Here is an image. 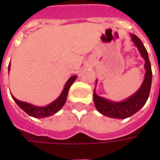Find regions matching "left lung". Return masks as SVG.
I'll list each match as a JSON object with an SVG mask.
<instances>
[{
    "instance_id": "left-lung-1",
    "label": "left lung",
    "mask_w": 160,
    "mask_h": 160,
    "mask_svg": "<svg viewBox=\"0 0 160 160\" xmlns=\"http://www.w3.org/2000/svg\"><path fill=\"white\" fill-rule=\"evenodd\" d=\"M134 44L137 46L142 58L145 59V78L141 88L130 98L122 102H112L107 101L106 99L98 96L95 92L93 93V101L96 108L99 112L114 118H126L136 113L139 109L144 105L151 92V79H152V71H151V63L148 56V52L145 49L143 43L141 39L135 34H131Z\"/></svg>"
}]
</instances>
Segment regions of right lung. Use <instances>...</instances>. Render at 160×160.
Masks as SVG:
<instances>
[{"label":"right lung","instance_id":"add662e5","mask_svg":"<svg viewBox=\"0 0 160 160\" xmlns=\"http://www.w3.org/2000/svg\"><path fill=\"white\" fill-rule=\"evenodd\" d=\"M77 78V76H73L71 77L68 82L65 84L64 90L63 92H61V94L59 95L58 99L56 101H54L52 103H51L50 105H48L46 107H36L34 105H31L29 103L27 102H20L18 100H17L16 98H14L12 96V98L14 99V101L22 109L28 113L29 116L31 117H34L36 118H45V117H49V116H52L53 114H55L56 112H58V110L63 107V105L66 102L67 100V96H68V90L70 88V86L72 85V83L75 82Z\"/></svg>","mask_w":160,"mask_h":160}]
</instances>
